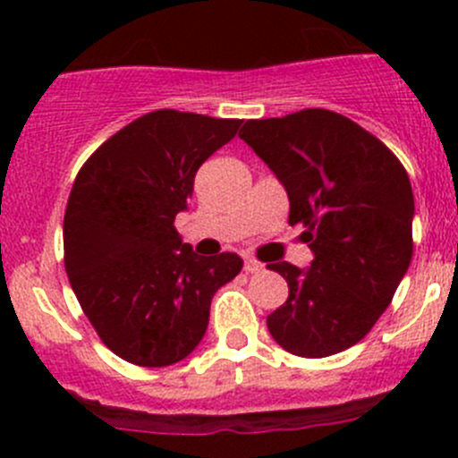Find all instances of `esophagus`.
I'll return each instance as SVG.
<instances>
[{"label":"esophagus","instance_id":"esophagus-1","mask_svg":"<svg viewBox=\"0 0 458 458\" xmlns=\"http://www.w3.org/2000/svg\"><path fill=\"white\" fill-rule=\"evenodd\" d=\"M243 270L248 272V275H255V272H261L263 270V263H259L257 259H246V263H243Z\"/></svg>","mask_w":458,"mask_h":458}]
</instances>
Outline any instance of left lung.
I'll list each match as a JSON object with an SVG mask.
<instances>
[{
	"mask_svg": "<svg viewBox=\"0 0 458 458\" xmlns=\"http://www.w3.org/2000/svg\"><path fill=\"white\" fill-rule=\"evenodd\" d=\"M239 137L284 183L310 267L270 263L288 299L267 315L272 339L321 359L359 344L383 315L412 259V186L390 148L323 108L250 119Z\"/></svg>",
	"mask_w": 458,
	"mask_h": 458,
	"instance_id": "obj_1",
	"label": "left lung"
}]
</instances>
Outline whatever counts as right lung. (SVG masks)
<instances>
[{"label":"right lung","mask_w":458,"mask_h":458,"mask_svg":"<svg viewBox=\"0 0 458 458\" xmlns=\"http://www.w3.org/2000/svg\"><path fill=\"white\" fill-rule=\"evenodd\" d=\"M242 119L155 110L101 143L64 215V263L81 310L123 361L164 368L199 345L216 290L242 272L234 252L199 257L174 216L195 174Z\"/></svg>","instance_id":"add662e5"}]
</instances>
